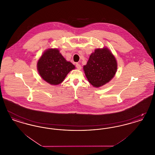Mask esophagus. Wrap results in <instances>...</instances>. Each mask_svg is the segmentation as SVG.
<instances>
[{
  "label": "esophagus",
  "mask_w": 155,
  "mask_h": 155,
  "mask_svg": "<svg viewBox=\"0 0 155 155\" xmlns=\"http://www.w3.org/2000/svg\"><path fill=\"white\" fill-rule=\"evenodd\" d=\"M76 67H77V68L78 69V70H81V66L80 64H78V63H77V64H76Z\"/></svg>",
  "instance_id": "esophagus-1"
}]
</instances>
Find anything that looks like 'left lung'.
<instances>
[{
	"instance_id": "obj_1",
	"label": "left lung",
	"mask_w": 155,
	"mask_h": 155,
	"mask_svg": "<svg viewBox=\"0 0 155 155\" xmlns=\"http://www.w3.org/2000/svg\"><path fill=\"white\" fill-rule=\"evenodd\" d=\"M83 69L89 82L94 87H102L114 77L117 70L116 58L106 47L91 53Z\"/></svg>"
}]
</instances>
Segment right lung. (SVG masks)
I'll return each mask as SVG.
<instances>
[{
    "label": "right lung",
    "mask_w": 155,
    "mask_h": 155,
    "mask_svg": "<svg viewBox=\"0 0 155 155\" xmlns=\"http://www.w3.org/2000/svg\"><path fill=\"white\" fill-rule=\"evenodd\" d=\"M75 68L67 61L57 48L46 50L37 62V70L41 78L51 85H59L70 71Z\"/></svg>",
    "instance_id": "1"
}]
</instances>
